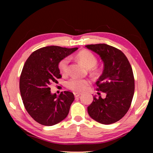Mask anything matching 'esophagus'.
I'll use <instances>...</instances> for the list:
<instances>
[{
  "mask_svg": "<svg viewBox=\"0 0 153 153\" xmlns=\"http://www.w3.org/2000/svg\"><path fill=\"white\" fill-rule=\"evenodd\" d=\"M82 94L81 93H79V92H74V96L75 97H79L80 95H81Z\"/></svg>",
  "mask_w": 153,
  "mask_h": 153,
  "instance_id": "1",
  "label": "esophagus"
}]
</instances>
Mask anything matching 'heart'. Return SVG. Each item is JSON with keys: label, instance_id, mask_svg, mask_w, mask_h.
Returning <instances> with one entry per match:
<instances>
[{"label": "heart", "instance_id": "obj_1", "mask_svg": "<svg viewBox=\"0 0 153 153\" xmlns=\"http://www.w3.org/2000/svg\"><path fill=\"white\" fill-rule=\"evenodd\" d=\"M78 60L87 67L88 68H93L91 71L93 74L97 75L99 74V69L94 66L97 63V59L91 51L86 49L80 51L77 55ZM69 59L65 57L59 61L58 68L62 75H67L68 73V65ZM89 84V81L87 79H82L78 78H71L66 83V86L68 89L74 92H82L86 89V86Z\"/></svg>", "mask_w": 153, "mask_h": 153}]
</instances>
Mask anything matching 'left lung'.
Instances as JSON below:
<instances>
[{"mask_svg":"<svg viewBox=\"0 0 153 153\" xmlns=\"http://www.w3.org/2000/svg\"><path fill=\"white\" fill-rule=\"evenodd\" d=\"M86 47L99 55L104 62V70L96 84L97 90L107 94L105 98L94 97L88 107V113L102 124L117 122L128 112L132 101L135 89L132 68L120 49L106 44L89 45Z\"/></svg>","mask_w":153,"mask_h":153,"instance_id":"1","label":"left lung"}]
</instances>
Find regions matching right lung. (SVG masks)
I'll list each match as a JSON object with an SVG mask.
<instances>
[{"mask_svg":"<svg viewBox=\"0 0 153 153\" xmlns=\"http://www.w3.org/2000/svg\"><path fill=\"white\" fill-rule=\"evenodd\" d=\"M77 49L46 46L33 52L25 61L19 79L21 97L29 115L41 125L54 126L68 115L74 94L64 91L57 97L51 93V86L61 77L59 61Z\"/></svg>","mask_w":153,"mask_h":153,"instance_id":"right-lung-1","label":"right lung"}]
</instances>
